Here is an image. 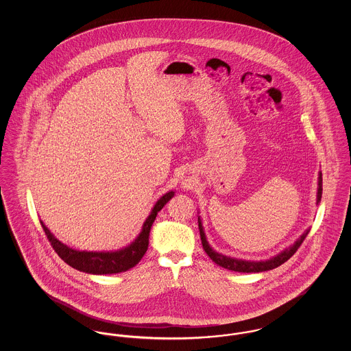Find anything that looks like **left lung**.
Here are the masks:
<instances>
[{
	"instance_id": "obj_1",
	"label": "left lung",
	"mask_w": 351,
	"mask_h": 351,
	"mask_svg": "<svg viewBox=\"0 0 351 351\" xmlns=\"http://www.w3.org/2000/svg\"><path fill=\"white\" fill-rule=\"evenodd\" d=\"M321 196H322V173H319V178H318L317 202L321 201ZM199 229H200L201 243H202L204 250L208 254V256L218 266L232 269V271H235V272H263V271H268V269L282 266L284 262H287L298 251V249L300 247L301 243H302V241L305 239V237L309 233V230H306L305 233L301 235L300 239L292 247L287 249L282 254L276 255L275 258H272L269 261H266V262H247V261H239V259H234V258L221 255V254H218V252L213 250L209 246V243H208V241L205 238V234H204L202 226H201L200 218H199Z\"/></svg>"
}]
</instances>
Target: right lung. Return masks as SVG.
<instances>
[{
    "label": "right lung",
    "mask_w": 351,
    "mask_h": 351,
    "mask_svg": "<svg viewBox=\"0 0 351 351\" xmlns=\"http://www.w3.org/2000/svg\"><path fill=\"white\" fill-rule=\"evenodd\" d=\"M173 192H168L160 200L155 204L152 208L150 216L145 221L142 226V232L136 237L133 243L125 249L113 252H92V251H77L71 249L58 241L50 230L45 226L40 221L43 232L46 234L47 239L50 241L52 249L55 252L67 263L71 267L76 268L79 271L95 274V275H108V274H118L125 272L139 263L143 258L145 252L149 247V235L150 229L156 218L158 212L172 199Z\"/></svg>",
    "instance_id": "add662e5"
}]
</instances>
